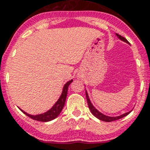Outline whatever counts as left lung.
Masks as SVG:
<instances>
[{"label":"left lung","mask_w":150,"mask_h":150,"mask_svg":"<svg viewBox=\"0 0 150 150\" xmlns=\"http://www.w3.org/2000/svg\"><path fill=\"white\" fill-rule=\"evenodd\" d=\"M116 35L117 36V38L120 39L123 42H125L128 43L129 44V42L127 41V39H125V38L122 37V36H120V34H116ZM86 97H87V100H88V108H89V109L91 111V112L92 113V115H94L96 118H98L99 120H103V121H105V122H111V121H113V120H119L121 119L123 117H125L127 115H129V112H131V111H129L128 112L124 113L122 115H120V116H106V115H104L102 112H100V111L97 110L96 108L94 107V105L92 104V103L90 100V98H89V96H88V91H86Z\"/></svg>","instance_id":"left-lung-1"}]
</instances>
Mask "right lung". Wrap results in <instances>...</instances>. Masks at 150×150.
Returning a JSON list of instances; mask_svg holds the SVG:
<instances>
[{"label":"right lung","instance_id":"add662e5","mask_svg":"<svg viewBox=\"0 0 150 150\" xmlns=\"http://www.w3.org/2000/svg\"><path fill=\"white\" fill-rule=\"evenodd\" d=\"M73 82V79L70 80V81L67 82L63 88H62V94L60 95L59 100L56 101V103L52 107L50 108L49 110L46 111L45 112L41 113V114H36V115H32V114H29L26 112H25L22 109L20 108V110L22 112L25 114L26 116L30 117L31 119H34L35 120H38V121H42V122H47V121H50L52 120H54L59 116V114L62 112V108L64 107L65 104L66 99H67V91H68L69 85Z\"/></svg>","mask_w":150,"mask_h":150}]
</instances>
